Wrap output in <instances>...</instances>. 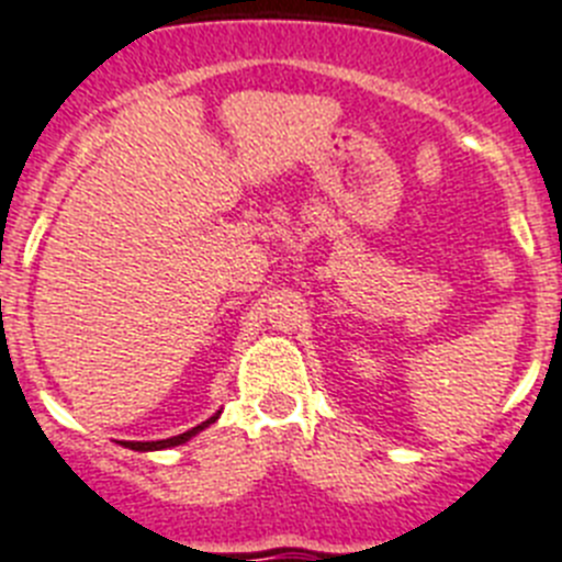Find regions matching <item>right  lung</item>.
<instances>
[{
	"mask_svg": "<svg viewBox=\"0 0 562 562\" xmlns=\"http://www.w3.org/2000/svg\"><path fill=\"white\" fill-rule=\"evenodd\" d=\"M218 415H222V412H215L213 418H207L204 424L193 426V429L184 431V435H176V438H167V440H124V446H127V449H136V452H156V449H170V446H181V443H187L190 438H195L201 429H207L210 424H215V420H218Z\"/></svg>",
	"mask_w": 562,
	"mask_h": 562,
	"instance_id": "right-lung-1",
	"label": "right lung"
}]
</instances>
